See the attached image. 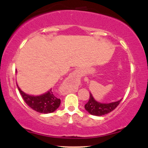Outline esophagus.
I'll use <instances>...</instances> for the list:
<instances>
[{
    "mask_svg": "<svg viewBox=\"0 0 148 148\" xmlns=\"http://www.w3.org/2000/svg\"><path fill=\"white\" fill-rule=\"evenodd\" d=\"M81 73L80 70H75L74 72H73L69 77H71V79H72V80H74L76 83H78L80 79H81ZM76 92V90H75Z\"/></svg>",
    "mask_w": 148,
    "mask_h": 148,
    "instance_id": "obj_1",
    "label": "esophagus"
}]
</instances>
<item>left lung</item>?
Segmentation results:
<instances>
[{
  "instance_id": "obj_1",
  "label": "left lung",
  "mask_w": 148,
  "mask_h": 148,
  "mask_svg": "<svg viewBox=\"0 0 148 148\" xmlns=\"http://www.w3.org/2000/svg\"><path fill=\"white\" fill-rule=\"evenodd\" d=\"M121 101L122 99L115 101V102L101 103L95 101L92 96L91 93L90 92V99L88 102L85 104V108L91 115L101 116V115H106L107 113L113 111L120 104Z\"/></svg>"
}]
</instances>
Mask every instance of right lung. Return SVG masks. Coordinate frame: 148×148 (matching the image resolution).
Wrapping results in <instances>:
<instances>
[{"label": "right lung", "instance_id": "add662e5", "mask_svg": "<svg viewBox=\"0 0 148 148\" xmlns=\"http://www.w3.org/2000/svg\"><path fill=\"white\" fill-rule=\"evenodd\" d=\"M17 86V85H16ZM18 90L22 97L28 106L34 111L40 113H50L55 111L60 104V99L53 95L51 89L48 92L40 96H31L21 90L17 86Z\"/></svg>", "mask_w": 148, "mask_h": 148}]
</instances>
